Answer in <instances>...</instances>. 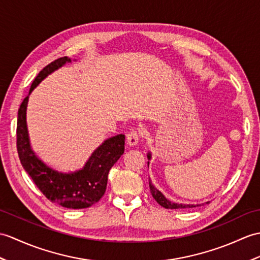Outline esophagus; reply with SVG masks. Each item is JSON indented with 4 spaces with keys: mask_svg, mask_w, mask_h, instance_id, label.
Returning a JSON list of instances; mask_svg holds the SVG:
<instances>
[{
    "mask_svg": "<svg viewBox=\"0 0 260 260\" xmlns=\"http://www.w3.org/2000/svg\"><path fill=\"white\" fill-rule=\"evenodd\" d=\"M126 138H127V144L129 146H135V145L138 144V141H140V134H138L136 129H132Z\"/></svg>",
    "mask_w": 260,
    "mask_h": 260,
    "instance_id": "obj_1",
    "label": "esophagus"
}]
</instances>
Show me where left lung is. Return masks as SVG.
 Segmentation results:
<instances>
[{
    "label": "left lung",
    "mask_w": 260,
    "mask_h": 260,
    "mask_svg": "<svg viewBox=\"0 0 260 260\" xmlns=\"http://www.w3.org/2000/svg\"><path fill=\"white\" fill-rule=\"evenodd\" d=\"M147 158L148 160H150L152 158V154L150 152L147 154ZM147 165H149V161H147ZM149 188H150V192H152L153 197L155 198V201L157 202L161 207L167 208V209H184V208H192V207H196V206H202V205L205 204H209V202L206 203H202V204H197V205H191V204H178V203H174L170 199H167L164 194H162L161 191H159L156 187L152 184V180L149 179Z\"/></svg>",
    "instance_id": "1"
}]
</instances>
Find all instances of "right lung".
<instances>
[{
    "label": "right lung",
    "instance_id": "add662e5",
    "mask_svg": "<svg viewBox=\"0 0 260 260\" xmlns=\"http://www.w3.org/2000/svg\"><path fill=\"white\" fill-rule=\"evenodd\" d=\"M71 62V58L64 56L45 66L33 81L28 96L45 77ZM28 96L24 99L17 113L16 146L23 168L52 203L70 209L92 206L104 195L108 173L124 154L125 135L119 134L105 140L89 156L81 170L71 173L54 171L45 165L31 148L26 125Z\"/></svg>",
    "mask_w": 260,
    "mask_h": 260
}]
</instances>
